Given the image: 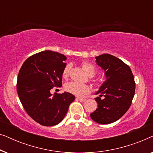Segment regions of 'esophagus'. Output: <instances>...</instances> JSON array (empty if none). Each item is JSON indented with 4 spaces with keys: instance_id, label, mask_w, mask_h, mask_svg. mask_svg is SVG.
Segmentation results:
<instances>
[{
    "instance_id": "34e87169",
    "label": "esophagus",
    "mask_w": 153,
    "mask_h": 153,
    "mask_svg": "<svg viewBox=\"0 0 153 153\" xmlns=\"http://www.w3.org/2000/svg\"><path fill=\"white\" fill-rule=\"evenodd\" d=\"M77 100H79L81 102H84L86 101V99H85V98H81V97L77 98Z\"/></svg>"
}]
</instances>
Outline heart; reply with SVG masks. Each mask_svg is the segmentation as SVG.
<instances>
[{
    "mask_svg": "<svg viewBox=\"0 0 153 153\" xmlns=\"http://www.w3.org/2000/svg\"><path fill=\"white\" fill-rule=\"evenodd\" d=\"M81 67L84 72L88 75L89 76H93L95 74L96 69L93 64L90 63L88 62H83L81 63ZM71 69L70 65H67L62 70V77L65 79L68 78L70 74V71ZM66 91L70 93L72 95L76 96H83L85 94L88 93L91 91V87L88 85L81 84L74 81L68 83L65 86Z\"/></svg>",
    "mask_w": 153,
    "mask_h": 153,
    "instance_id": "obj_1",
    "label": "heart"
}]
</instances>
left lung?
<instances>
[{
	"label": "left lung",
	"mask_w": 153,
	"mask_h": 153,
	"mask_svg": "<svg viewBox=\"0 0 153 153\" xmlns=\"http://www.w3.org/2000/svg\"><path fill=\"white\" fill-rule=\"evenodd\" d=\"M95 58L105 72L106 79L96 93L100 94L95 99L97 108L91 117L99 124H110L120 119L130 107L135 93L134 79L130 68L119 58L108 53Z\"/></svg>",
	"instance_id": "left-lung-1"
}]
</instances>
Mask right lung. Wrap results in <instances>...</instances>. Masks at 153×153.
Listing matches in <instances>:
<instances>
[{
	"instance_id": "right-lung-1",
	"label": "right lung",
	"mask_w": 153,
	"mask_h": 153,
	"mask_svg": "<svg viewBox=\"0 0 153 153\" xmlns=\"http://www.w3.org/2000/svg\"><path fill=\"white\" fill-rule=\"evenodd\" d=\"M67 59L63 54L43 51L27 58L18 74L16 90L27 114L44 126H53L63 120L72 94L51 93L54 87L62 86V70Z\"/></svg>"
}]
</instances>
